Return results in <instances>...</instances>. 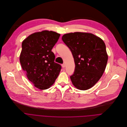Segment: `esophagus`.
I'll return each mask as SVG.
<instances>
[{
  "label": "esophagus",
  "instance_id": "1",
  "mask_svg": "<svg viewBox=\"0 0 127 127\" xmlns=\"http://www.w3.org/2000/svg\"><path fill=\"white\" fill-rule=\"evenodd\" d=\"M62 67H63V68H64V67H65V64H62Z\"/></svg>",
  "mask_w": 127,
  "mask_h": 127
}]
</instances>
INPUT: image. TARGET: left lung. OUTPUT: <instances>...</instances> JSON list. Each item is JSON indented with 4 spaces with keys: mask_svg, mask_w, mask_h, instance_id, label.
<instances>
[{
    "mask_svg": "<svg viewBox=\"0 0 127 127\" xmlns=\"http://www.w3.org/2000/svg\"><path fill=\"white\" fill-rule=\"evenodd\" d=\"M62 40L69 48L75 63L70 78L73 86L80 90L93 87L102 77L108 57L104 41L95 35L76 32L64 34Z\"/></svg>",
    "mask_w": 127,
    "mask_h": 127,
    "instance_id": "1",
    "label": "left lung"
}]
</instances>
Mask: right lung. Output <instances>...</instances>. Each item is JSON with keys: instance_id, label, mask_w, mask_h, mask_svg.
<instances>
[{"instance_id": "add662e5", "label": "right lung", "mask_w": 127, "mask_h": 127, "mask_svg": "<svg viewBox=\"0 0 127 127\" xmlns=\"http://www.w3.org/2000/svg\"><path fill=\"white\" fill-rule=\"evenodd\" d=\"M60 36L56 32L44 31L32 34L22 41L21 67L28 79L40 90L50 88L61 71L62 66L55 62L52 52Z\"/></svg>"}]
</instances>
